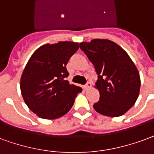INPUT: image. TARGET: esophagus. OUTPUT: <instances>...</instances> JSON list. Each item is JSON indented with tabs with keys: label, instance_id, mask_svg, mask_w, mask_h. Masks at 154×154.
I'll use <instances>...</instances> for the list:
<instances>
[{
	"label": "esophagus",
	"instance_id": "obj_1",
	"mask_svg": "<svg viewBox=\"0 0 154 154\" xmlns=\"http://www.w3.org/2000/svg\"><path fill=\"white\" fill-rule=\"evenodd\" d=\"M91 86V82H87L86 84V85L84 86V89H85V90H87V89L90 88Z\"/></svg>",
	"mask_w": 154,
	"mask_h": 154
}]
</instances>
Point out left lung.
Masks as SVG:
<instances>
[{
    "label": "left lung",
    "instance_id": "left-lung-1",
    "mask_svg": "<svg viewBox=\"0 0 154 154\" xmlns=\"http://www.w3.org/2000/svg\"><path fill=\"white\" fill-rule=\"evenodd\" d=\"M98 74L95 88L100 100L93 108L108 117L123 115L137 100L140 77L135 63L123 49L106 39H94L79 44Z\"/></svg>",
    "mask_w": 154,
    "mask_h": 154
}]
</instances>
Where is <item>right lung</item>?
<instances>
[{"instance_id": "add662e5", "label": "right lung", "mask_w": 154, "mask_h": 154, "mask_svg": "<svg viewBox=\"0 0 154 154\" xmlns=\"http://www.w3.org/2000/svg\"><path fill=\"white\" fill-rule=\"evenodd\" d=\"M79 49L77 42H60L39 47L28 60L20 80L23 100L44 119H56L72 109L82 89L70 84L66 65Z\"/></svg>"}]
</instances>
